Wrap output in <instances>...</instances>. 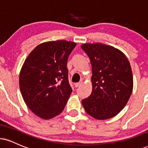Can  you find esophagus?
Masks as SVG:
<instances>
[{
	"label": "esophagus",
	"mask_w": 148,
	"mask_h": 148,
	"mask_svg": "<svg viewBox=\"0 0 148 148\" xmlns=\"http://www.w3.org/2000/svg\"><path fill=\"white\" fill-rule=\"evenodd\" d=\"M83 84V82H79V83H76L74 84V86L76 87V88H79V86H81V85Z\"/></svg>",
	"instance_id": "obj_1"
}]
</instances>
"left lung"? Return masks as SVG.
Returning a JSON list of instances; mask_svg holds the SVG:
<instances>
[{
	"instance_id": "obj_1",
	"label": "left lung",
	"mask_w": 148,
	"mask_h": 148,
	"mask_svg": "<svg viewBox=\"0 0 148 148\" xmlns=\"http://www.w3.org/2000/svg\"><path fill=\"white\" fill-rule=\"evenodd\" d=\"M90 59L92 92L82 100L85 112L99 120L114 116L127 104L133 89L129 60L118 49L103 43L81 45Z\"/></svg>"
}]
</instances>
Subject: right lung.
I'll return each mask as SVG.
<instances>
[{
  "mask_svg": "<svg viewBox=\"0 0 148 148\" xmlns=\"http://www.w3.org/2000/svg\"><path fill=\"white\" fill-rule=\"evenodd\" d=\"M76 45L64 40L43 42L23 64L19 76L22 97L40 118L49 119L61 113L72 94L67 63Z\"/></svg>",
  "mask_w": 148,
  "mask_h": 148,
  "instance_id": "obj_1",
  "label": "right lung"
}]
</instances>
